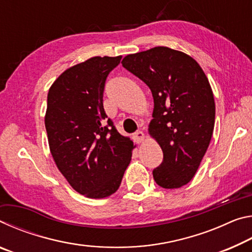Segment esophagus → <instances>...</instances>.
Returning <instances> with one entry per match:
<instances>
[{
	"mask_svg": "<svg viewBox=\"0 0 252 252\" xmlns=\"http://www.w3.org/2000/svg\"><path fill=\"white\" fill-rule=\"evenodd\" d=\"M133 139L135 140V142L141 143L144 140V133L142 131H136L135 133H133Z\"/></svg>",
	"mask_w": 252,
	"mask_h": 252,
	"instance_id": "obj_1",
	"label": "esophagus"
}]
</instances>
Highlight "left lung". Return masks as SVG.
I'll return each instance as SVG.
<instances>
[{"instance_id":"8db88e82","label":"left lung","mask_w":252,"mask_h":252,"mask_svg":"<svg viewBox=\"0 0 252 252\" xmlns=\"http://www.w3.org/2000/svg\"><path fill=\"white\" fill-rule=\"evenodd\" d=\"M121 63L152 92L149 134L163 152L153 179L164 189L181 188L194 177L215 127L216 104L207 75L193 58L167 46L129 54Z\"/></svg>"}]
</instances>
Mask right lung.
I'll return each instance as SVG.
<instances>
[{
	"label": "right lung",
	"mask_w": 252,
	"mask_h": 252,
	"mask_svg": "<svg viewBox=\"0 0 252 252\" xmlns=\"http://www.w3.org/2000/svg\"><path fill=\"white\" fill-rule=\"evenodd\" d=\"M119 57H94L69 67L51 85L44 118L55 164L73 189L91 199L113 194L133 142L106 119L103 91Z\"/></svg>",
	"instance_id": "add662e5"
}]
</instances>
